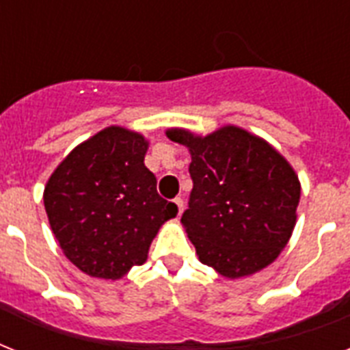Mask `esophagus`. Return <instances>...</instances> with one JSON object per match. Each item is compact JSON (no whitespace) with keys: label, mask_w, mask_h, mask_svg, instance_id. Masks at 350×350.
Returning a JSON list of instances; mask_svg holds the SVG:
<instances>
[{"label":"esophagus","mask_w":350,"mask_h":350,"mask_svg":"<svg viewBox=\"0 0 350 350\" xmlns=\"http://www.w3.org/2000/svg\"><path fill=\"white\" fill-rule=\"evenodd\" d=\"M174 205L176 208H178V216H181V213H183V200H181V198H176Z\"/></svg>","instance_id":"esophagus-1"}]
</instances>
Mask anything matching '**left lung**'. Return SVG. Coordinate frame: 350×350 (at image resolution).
Wrapping results in <instances>:
<instances>
[{
    "label": "left lung",
    "instance_id": "obj_1",
    "mask_svg": "<svg viewBox=\"0 0 350 350\" xmlns=\"http://www.w3.org/2000/svg\"><path fill=\"white\" fill-rule=\"evenodd\" d=\"M191 152L192 192L181 224L203 265L236 280L269 267L293 236L301 185L263 137L224 125L207 136L167 129Z\"/></svg>",
    "mask_w": 350,
    "mask_h": 350
}]
</instances>
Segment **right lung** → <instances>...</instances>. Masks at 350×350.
<instances>
[{
  "mask_svg": "<svg viewBox=\"0 0 350 350\" xmlns=\"http://www.w3.org/2000/svg\"><path fill=\"white\" fill-rule=\"evenodd\" d=\"M147 137L125 126L100 131L57 165L43 191L63 254L92 278L120 280L147 261L148 247L178 208L145 167Z\"/></svg>",
  "mask_w": 350,
  "mask_h": 350,
  "instance_id": "add662e5",
  "label": "right lung"
}]
</instances>
